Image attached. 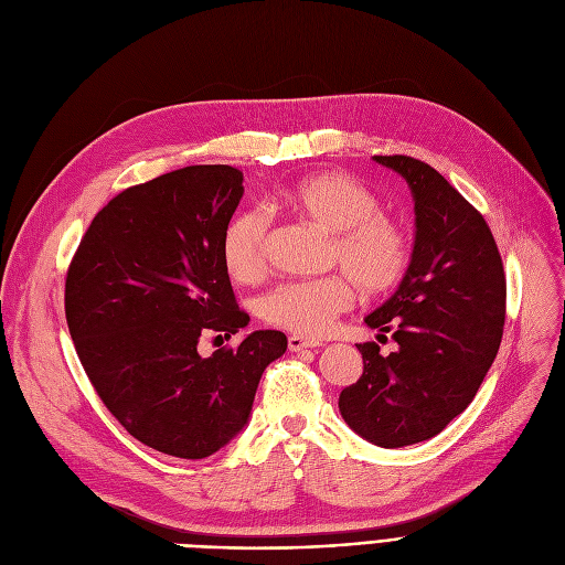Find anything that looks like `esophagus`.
Listing matches in <instances>:
<instances>
[{"label":"esophagus","mask_w":565,"mask_h":565,"mask_svg":"<svg viewBox=\"0 0 565 565\" xmlns=\"http://www.w3.org/2000/svg\"><path fill=\"white\" fill-rule=\"evenodd\" d=\"M287 344H289V352H306V349L317 347V342H310V340H306L301 335H289Z\"/></svg>","instance_id":"esophagus-1"}]
</instances>
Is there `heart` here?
<instances>
[{"label":"heart","instance_id":"heart-1","mask_svg":"<svg viewBox=\"0 0 565 565\" xmlns=\"http://www.w3.org/2000/svg\"><path fill=\"white\" fill-rule=\"evenodd\" d=\"M285 202L299 216L333 232L329 259L343 276L291 280L262 299V317L301 338H324L354 301V287L380 297L405 278L412 244L407 232L384 213L365 183L344 172H319L294 183ZM271 213L264 206L238 211L221 241L225 271L234 282L250 285L266 274V244Z\"/></svg>","mask_w":565,"mask_h":565}]
</instances>
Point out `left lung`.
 <instances>
[{"label":"left lung","instance_id":"1","mask_svg":"<svg viewBox=\"0 0 565 565\" xmlns=\"http://www.w3.org/2000/svg\"><path fill=\"white\" fill-rule=\"evenodd\" d=\"M407 181L416 236L405 278L365 317L395 352L359 344L363 374L342 388L344 423L365 441L402 448L433 439L460 416L497 359L505 319V276L486 218L427 163L372 156ZM377 335V338H380Z\"/></svg>","mask_w":565,"mask_h":565}]
</instances>
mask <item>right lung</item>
I'll return each mask as SVG.
<instances>
[{
	"label": "right lung",
	"instance_id": "add662e5",
	"mask_svg": "<svg viewBox=\"0 0 565 565\" xmlns=\"http://www.w3.org/2000/svg\"><path fill=\"white\" fill-rule=\"evenodd\" d=\"M244 198L230 166H191L132 185L92 221L66 276L75 352L128 435L172 458L202 460L248 425L262 372L287 352L253 331L209 359L202 335L248 327L221 241Z\"/></svg>",
	"mask_w": 565,
	"mask_h": 565
}]
</instances>
